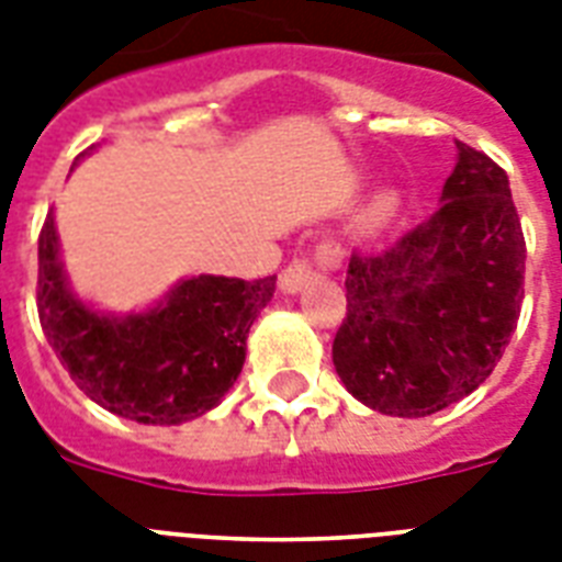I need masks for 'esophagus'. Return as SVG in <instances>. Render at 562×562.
Returning a JSON list of instances; mask_svg holds the SVG:
<instances>
[{
    "label": "esophagus",
    "instance_id": "esophagus-1",
    "mask_svg": "<svg viewBox=\"0 0 562 562\" xmlns=\"http://www.w3.org/2000/svg\"><path fill=\"white\" fill-rule=\"evenodd\" d=\"M344 262V250L335 238H324L321 245H315V250H308L303 256H294L280 273V289L294 294L306 285L308 280H315L321 271H335L341 268Z\"/></svg>",
    "mask_w": 562,
    "mask_h": 562
}]
</instances>
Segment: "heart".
Instances as JSON below:
<instances>
[{"label":"heart","instance_id":"b5f03b06","mask_svg":"<svg viewBox=\"0 0 562 562\" xmlns=\"http://www.w3.org/2000/svg\"><path fill=\"white\" fill-rule=\"evenodd\" d=\"M400 206H402V198L396 192H379L373 201L368 203V210L361 215V227L375 233V229L387 227L396 215H400Z\"/></svg>","mask_w":562,"mask_h":562}]
</instances>
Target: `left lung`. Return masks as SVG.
<instances>
[{
	"label": "left lung",
	"instance_id": "obj_1",
	"mask_svg": "<svg viewBox=\"0 0 562 562\" xmlns=\"http://www.w3.org/2000/svg\"><path fill=\"white\" fill-rule=\"evenodd\" d=\"M344 289L333 361L356 400L393 417L463 400L498 364L525 297L507 171L458 143L437 212L384 250H352Z\"/></svg>",
	"mask_w": 562,
	"mask_h": 562
}]
</instances>
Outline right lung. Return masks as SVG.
I'll list each match as a JSON object with an SVG mask.
<instances>
[{"instance_id":"add662e5","label":"right lung","mask_w":562,"mask_h":562,"mask_svg":"<svg viewBox=\"0 0 562 562\" xmlns=\"http://www.w3.org/2000/svg\"><path fill=\"white\" fill-rule=\"evenodd\" d=\"M37 315L72 382L110 414L178 426L215 408L245 364V341L277 277H192L169 300L125 321L95 315L66 289L55 218L37 241Z\"/></svg>"}]
</instances>
